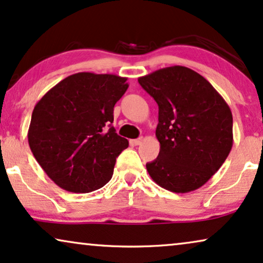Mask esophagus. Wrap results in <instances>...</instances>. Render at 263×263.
<instances>
[{"instance_id": "1", "label": "esophagus", "mask_w": 263, "mask_h": 263, "mask_svg": "<svg viewBox=\"0 0 263 263\" xmlns=\"http://www.w3.org/2000/svg\"><path fill=\"white\" fill-rule=\"evenodd\" d=\"M144 138H142V136H141V138H139V139H135V140H133V144H134L135 146H139V145H141L142 144V142H144Z\"/></svg>"}]
</instances>
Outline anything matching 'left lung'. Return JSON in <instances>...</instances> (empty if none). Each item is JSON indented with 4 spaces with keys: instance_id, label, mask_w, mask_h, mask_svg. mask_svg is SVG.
Wrapping results in <instances>:
<instances>
[{
    "instance_id": "8db88e82",
    "label": "left lung",
    "mask_w": 263,
    "mask_h": 263,
    "mask_svg": "<svg viewBox=\"0 0 263 263\" xmlns=\"http://www.w3.org/2000/svg\"><path fill=\"white\" fill-rule=\"evenodd\" d=\"M158 104L157 159L146 169L157 185L189 193L209 181L230 155L233 118L227 102L198 72L170 66L139 77Z\"/></svg>"
}]
</instances>
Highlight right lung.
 <instances>
[{"label":"right lung","instance_id":"right-lung-1","mask_svg":"<svg viewBox=\"0 0 263 263\" xmlns=\"http://www.w3.org/2000/svg\"><path fill=\"white\" fill-rule=\"evenodd\" d=\"M128 87L127 78L117 74L78 72L36 104L27 132L30 148L63 190L88 193L111 180L116 158L129 145L111 127L116 102Z\"/></svg>","mask_w":263,"mask_h":263}]
</instances>
